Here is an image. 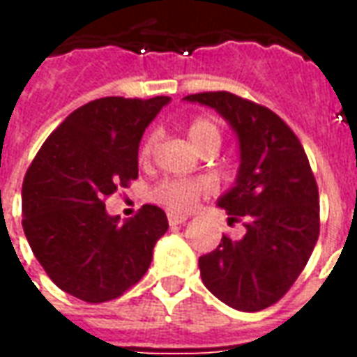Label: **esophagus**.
<instances>
[{
	"mask_svg": "<svg viewBox=\"0 0 357 357\" xmlns=\"http://www.w3.org/2000/svg\"><path fill=\"white\" fill-rule=\"evenodd\" d=\"M189 216L187 214H178V212H168V224L170 225H181L185 224Z\"/></svg>",
	"mask_w": 357,
	"mask_h": 357,
	"instance_id": "obj_1",
	"label": "esophagus"
}]
</instances>
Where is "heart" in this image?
<instances>
[{"mask_svg": "<svg viewBox=\"0 0 357 357\" xmlns=\"http://www.w3.org/2000/svg\"><path fill=\"white\" fill-rule=\"evenodd\" d=\"M187 137L201 153L216 151L222 145V126L214 116H197L189 120L185 128ZM156 145V133H149L147 139L141 145V158L147 160L153 155ZM206 179H162L151 187L149 199L172 212H183L193 206L202 195L210 193Z\"/></svg>", "mask_w": 357, "mask_h": 357, "instance_id": "heart-1", "label": "heart"}]
</instances>
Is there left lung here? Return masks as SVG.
<instances>
[{
	"mask_svg": "<svg viewBox=\"0 0 357 357\" xmlns=\"http://www.w3.org/2000/svg\"><path fill=\"white\" fill-rule=\"evenodd\" d=\"M216 109L241 143L237 185L218 204L245 235L199 258L202 283L241 312H260L283 298L306 268L319 237V191L302 143L264 105L229 91L187 95Z\"/></svg>",
	"mask_w": 357,
	"mask_h": 357,
	"instance_id": "left-lung-1",
	"label": "left lung"
}]
</instances>
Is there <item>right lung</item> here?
I'll return each instance as SVG.
<instances>
[{"label": "right lung", "mask_w": 357, "mask_h": 357, "mask_svg": "<svg viewBox=\"0 0 357 357\" xmlns=\"http://www.w3.org/2000/svg\"><path fill=\"white\" fill-rule=\"evenodd\" d=\"M170 97H101L45 139L22 181V227L32 252L61 291L101 304L147 273L168 229L162 208L143 204L126 224L105 201L137 179L141 135Z\"/></svg>", "instance_id": "add662e5"}]
</instances>
